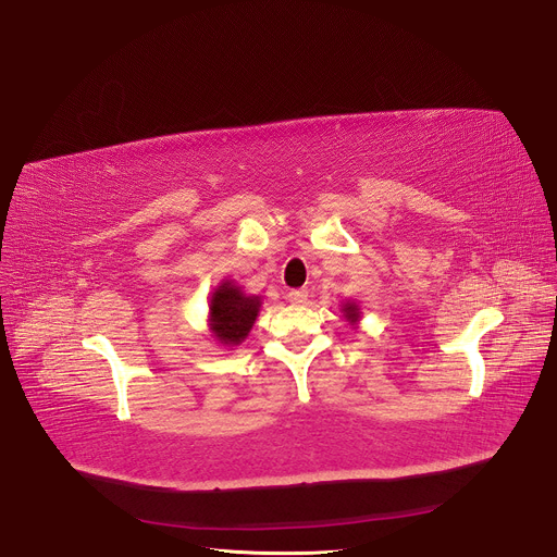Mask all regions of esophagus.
I'll return each instance as SVG.
<instances>
[{"label": "esophagus", "mask_w": 557, "mask_h": 557, "mask_svg": "<svg viewBox=\"0 0 557 557\" xmlns=\"http://www.w3.org/2000/svg\"><path fill=\"white\" fill-rule=\"evenodd\" d=\"M307 288H294V290H288L286 294V300L288 302H294V305H302V302H307Z\"/></svg>", "instance_id": "1"}]
</instances>
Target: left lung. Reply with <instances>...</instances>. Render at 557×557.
<instances>
[{"label": "left lung", "instance_id": "obj_1", "mask_svg": "<svg viewBox=\"0 0 557 557\" xmlns=\"http://www.w3.org/2000/svg\"><path fill=\"white\" fill-rule=\"evenodd\" d=\"M345 318L347 320H352V323H357V320H359V309H357V305H345Z\"/></svg>", "mask_w": 557, "mask_h": 557}]
</instances>
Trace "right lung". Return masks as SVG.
<instances>
[{
	"mask_svg": "<svg viewBox=\"0 0 557 557\" xmlns=\"http://www.w3.org/2000/svg\"><path fill=\"white\" fill-rule=\"evenodd\" d=\"M259 298L244 296L239 286L225 282L216 288L210 302V323L214 336L225 345H239L259 313Z\"/></svg>",
	"mask_w": 557,
	"mask_h": 557,
	"instance_id": "right-lung-1",
	"label": "right lung"
}]
</instances>
